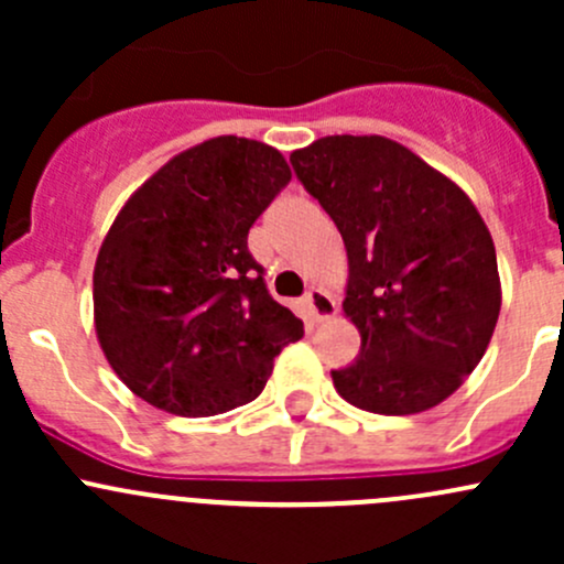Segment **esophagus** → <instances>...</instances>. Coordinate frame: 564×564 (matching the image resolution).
<instances>
[{
    "label": "esophagus",
    "instance_id": "esophagus-1",
    "mask_svg": "<svg viewBox=\"0 0 564 564\" xmlns=\"http://www.w3.org/2000/svg\"><path fill=\"white\" fill-rule=\"evenodd\" d=\"M305 308H308V314L314 322H324V318L335 316V300L329 297L324 289H308V294H305Z\"/></svg>",
    "mask_w": 564,
    "mask_h": 564
}]
</instances>
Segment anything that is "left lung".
<instances>
[{
    "label": "left lung",
    "mask_w": 564,
    "mask_h": 564,
    "mask_svg": "<svg viewBox=\"0 0 564 564\" xmlns=\"http://www.w3.org/2000/svg\"><path fill=\"white\" fill-rule=\"evenodd\" d=\"M289 161L349 256L344 311L362 344L335 390L392 417L442 403L486 355L502 305L475 204L382 135H327Z\"/></svg>",
    "instance_id": "left-lung-1"
}]
</instances>
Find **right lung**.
<instances>
[{
  "mask_svg": "<svg viewBox=\"0 0 564 564\" xmlns=\"http://www.w3.org/2000/svg\"><path fill=\"white\" fill-rule=\"evenodd\" d=\"M292 180L278 150L220 135L130 196L95 261V329L139 398L180 417L253 401L303 322L272 300L248 231Z\"/></svg>",
  "mask_w": 564,
  "mask_h": 564,
  "instance_id": "add662e5",
  "label": "right lung"
}]
</instances>
